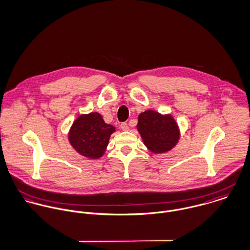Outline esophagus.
I'll return each mask as SVG.
<instances>
[{"label": "esophagus", "instance_id": "1", "mask_svg": "<svg viewBox=\"0 0 250 250\" xmlns=\"http://www.w3.org/2000/svg\"><path fill=\"white\" fill-rule=\"evenodd\" d=\"M120 128H121L123 131H128L129 126H128V124H127L126 122H122V123L120 124Z\"/></svg>", "mask_w": 250, "mask_h": 250}]
</instances>
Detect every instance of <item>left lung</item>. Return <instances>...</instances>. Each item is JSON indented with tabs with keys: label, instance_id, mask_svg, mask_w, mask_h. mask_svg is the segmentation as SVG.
<instances>
[{
	"label": "left lung",
	"instance_id": "1",
	"mask_svg": "<svg viewBox=\"0 0 250 250\" xmlns=\"http://www.w3.org/2000/svg\"><path fill=\"white\" fill-rule=\"evenodd\" d=\"M137 127L143 143L153 153L167 152L179 141L178 126L170 115L146 110L139 115Z\"/></svg>",
	"mask_w": 250,
	"mask_h": 250
}]
</instances>
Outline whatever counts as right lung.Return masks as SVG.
Segmentation results:
<instances>
[{
    "instance_id": "right-lung-1",
    "label": "right lung",
    "mask_w": 250,
    "mask_h": 250,
    "mask_svg": "<svg viewBox=\"0 0 250 250\" xmlns=\"http://www.w3.org/2000/svg\"><path fill=\"white\" fill-rule=\"evenodd\" d=\"M115 128L105 123L98 112L80 115L69 132V142L81 155L89 159L102 157Z\"/></svg>"
}]
</instances>
